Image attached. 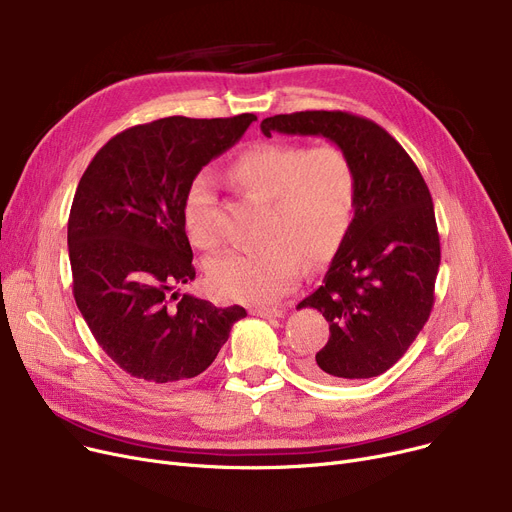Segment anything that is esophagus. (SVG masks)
I'll use <instances>...</instances> for the list:
<instances>
[{
    "mask_svg": "<svg viewBox=\"0 0 512 512\" xmlns=\"http://www.w3.org/2000/svg\"><path fill=\"white\" fill-rule=\"evenodd\" d=\"M251 315L265 317V319H278L284 315V311L278 307H274V309L272 307H255V309H251Z\"/></svg>",
    "mask_w": 512,
    "mask_h": 512,
    "instance_id": "esophagus-1",
    "label": "esophagus"
}]
</instances>
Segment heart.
Instances as JSON below:
<instances>
[{"mask_svg":"<svg viewBox=\"0 0 512 512\" xmlns=\"http://www.w3.org/2000/svg\"><path fill=\"white\" fill-rule=\"evenodd\" d=\"M242 191L267 201L265 247L232 251L209 267V286L222 299L272 305L284 299L303 276L309 261L328 259L355 218L357 172L348 153L332 143L305 149L297 143L263 141L242 151L228 170ZM193 245L220 247L213 222L209 182H193L182 207Z\"/></svg>","mask_w":512,"mask_h":512,"instance_id":"heart-1","label":"heart"}]
</instances>
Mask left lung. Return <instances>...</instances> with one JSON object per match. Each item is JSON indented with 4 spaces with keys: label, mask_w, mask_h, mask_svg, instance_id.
<instances>
[{
    "label": "left lung",
    "mask_w": 512,
    "mask_h": 512,
    "mask_svg": "<svg viewBox=\"0 0 512 512\" xmlns=\"http://www.w3.org/2000/svg\"><path fill=\"white\" fill-rule=\"evenodd\" d=\"M261 132L326 137L353 159L357 207L321 286L299 303L330 321L307 361L324 382L367 380L407 353L434 307L440 236L429 188L409 153L367 118L297 112L265 118Z\"/></svg>",
    "instance_id": "obj_1"
}]
</instances>
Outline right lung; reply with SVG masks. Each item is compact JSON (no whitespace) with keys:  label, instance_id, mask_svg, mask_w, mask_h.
Returning <instances> with one entry per match:
<instances>
[{"label":"right lung","instance_id":"1","mask_svg":"<svg viewBox=\"0 0 512 512\" xmlns=\"http://www.w3.org/2000/svg\"><path fill=\"white\" fill-rule=\"evenodd\" d=\"M255 120L170 116L132 126L97 151L78 182L68 220L74 299L107 357L132 378H195L247 317L178 286L195 280L184 199L203 166Z\"/></svg>","mask_w":512,"mask_h":512}]
</instances>
